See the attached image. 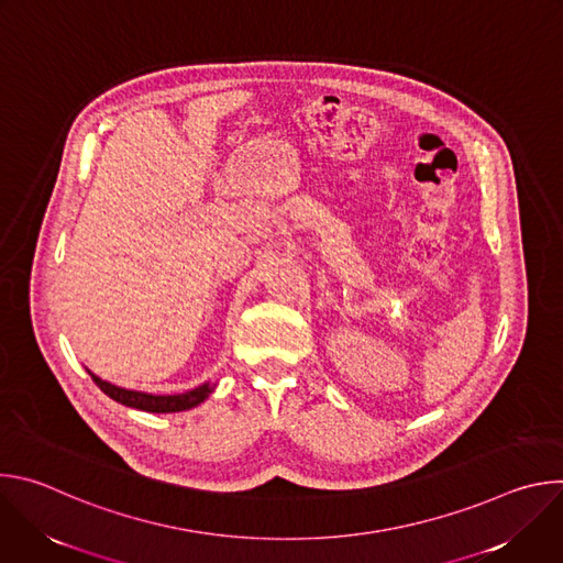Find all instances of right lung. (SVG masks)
<instances>
[{
	"mask_svg": "<svg viewBox=\"0 0 563 563\" xmlns=\"http://www.w3.org/2000/svg\"><path fill=\"white\" fill-rule=\"evenodd\" d=\"M91 374V378L96 380V385L111 396L118 404L133 408V410H142V412H153V415H172V412H185L191 410L196 406H200L202 400L213 391L216 383L207 380L189 391L183 394H148V391H137V389H126V387H118L109 380H102L100 376H96L91 369H87Z\"/></svg>",
	"mask_w": 563,
	"mask_h": 563,
	"instance_id": "1",
	"label": "right lung"
}]
</instances>
